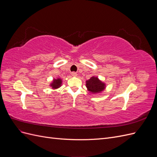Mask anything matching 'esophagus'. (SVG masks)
I'll return each instance as SVG.
<instances>
[{
	"instance_id": "esophagus-1",
	"label": "esophagus",
	"mask_w": 157,
	"mask_h": 157,
	"mask_svg": "<svg viewBox=\"0 0 157 157\" xmlns=\"http://www.w3.org/2000/svg\"><path fill=\"white\" fill-rule=\"evenodd\" d=\"M71 75H72L73 77H77V73H75V72H72V73H71Z\"/></svg>"
}]
</instances>
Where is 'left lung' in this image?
<instances>
[{"label":"left lung","mask_w":157,"mask_h":157,"mask_svg":"<svg viewBox=\"0 0 157 157\" xmlns=\"http://www.w3.org/2000/svg\"><path fill=\"white\" fill-rule=\"evenodd\" d=\"M86 86L90 93L96 94L104 91L106 88V84L99 80L98 77L93 76L86 81Z\"/></svg>","instance_id":"obj_1"}]
</instances>
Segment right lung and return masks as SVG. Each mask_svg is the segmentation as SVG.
I'll return each mask as SVG.
<instances>
[{
    "label": "right lung",
    "mask_w": 157,
    "mask_h": 157,
    "mask_svg": "<svg viewBox=\"0 0 157 157\" xmlns=\"http://www.w3.org/2000/svg\"><path fill=\"white\" fill-rule=\"evenodd\" d=\"M61 84H62V79L58 77L53 79L52 82L50 84V86H51L53 90H56L61 87Z\"/></svg>",
    "instance_id": "right-lung-1"
}]
</instances>
